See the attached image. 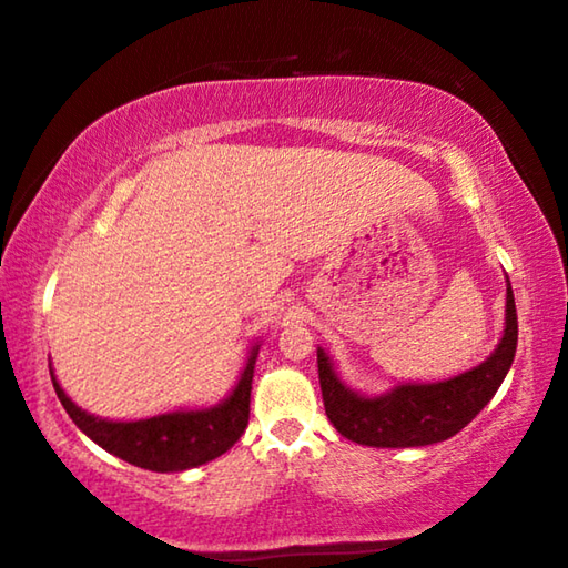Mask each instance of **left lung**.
I'll return each mask as SVG.
<instances>
[{"label":"left lung","instance_id":"left-lung-1","mask_svg":"<svg viewBox=\"0 0 568 568\" xmlns=\"http://www.w3.org/2000/svg\"><path fill=\"white\" fill-rule=\"evenodd\" d=\"M517 349V311L507 281V326L489 361L440 383H406L390 394L367 398L345 388L332 361L318 349L326 417L347 440L371 447H419L443 443L460 433L497 394Z\"/></svg>","mask_w":568,"mask_h":568}]
</instances>
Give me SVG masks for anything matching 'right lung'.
I'll return each instance as SVG.
<instances>
[{"label":"right lung","mask_w":568,"mask_h":568,"mask_svg":"<svg viewBox=\"0 0 568 568\" xmlns=\"http://www.w3.org/2000/svg\"><path fill=\"white\" fill-rule=\"evenodd\" d=\"M257 349L260 345L252 349L250 363H246L234 394L223 404L201 412L159 414V417L139 422H108L92 417L63 394L53 373L51 378L63 409L87 437H92L108 453L133 463V466L170 474V470H187L219 458L242 437L246 422H250L252 375Z\"/></svg>","instance_id":"add662e5"}]
</instances>
